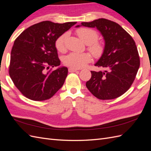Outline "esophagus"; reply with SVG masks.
Here are the masks:
<instances>
[{
    "instance_id": "esophagus-1",
    "label": "esophagus",
    "mask_w": 151,
    "mask_h": 151,
    "mask_svg": "<svg viewBox=\"0 0 151 151\" xmlns=\"http://www.w3.org/2000/svg\"><path fill=\"white\" fill-rule=\"evenodd\" d=\"M77 70H78V69H77V68H74L71 67L68 68V72H77Z\"/></svg>"
}]
</instances>
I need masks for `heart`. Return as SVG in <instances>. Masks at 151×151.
I'll return each mask as SVG.
<instances>
[{
  "mask_svg": "<svg viewBox=\"0 0 151 151\" xmlns=\"http://www.w3.org/2000/svg\"><path fill=\"white\" fill-rule=\"evenodd\" d=\"M77 33L81 40L86 44L89 45V49L95 57H100L104 51L103 45L96 40L98 38L97 32L93 29L81 28L77 29ZM65 34L59 36L55 42V46L58 51L64 49V40ZM91 61V56L88 53L72 52L65 57L64 63L67 66L74 68L84 67L87 63Z\"/></svg>",
  "mask_w": 151,
  "mask_h": 151,
  "instance_id": "1",
  "label": "heart"
}]
</instances>
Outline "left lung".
Returning a JSON list of instances; mask_svg holds the SVG:
<instances>
[{
	"instance_id": "8db88e82",
	"label": "left lung",
	"mask_w": 151,
	"mask_h": 151,
	"mask_svg": "<svg viewBox=\"0 0 151 151\" xmlns=\"http://www.w3.org/2000/svg\"><path fill=\"white\" fill-rule=\"evenodd\" d=\"M81 26L96 28L104 40V51L94 65L102 68L91 71L86 86L99 99H112L128 91L135 78L140 58L132 36L116 22L104 18L81 22Z\"/></svg>"
}]
</instances>
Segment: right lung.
Listing matches in <instances>:
<instances>
[{"label": "right lung", "mask_w": 151, "mask_h": 151, "mask_svg": "<svg viewBox=\"0 0 151 151\" xmlns=\"http://www.w3.org/2000/svg\"><path fill=\"white\" fill-rule=\"evenodd\" d=\"M76 23L43 21L29 27L16 39L11 53L9 75L24 96L34 101H44L62 88L68 68L48 69L60 65L56 40Z\"/></svg>", "instance_id": "right-lung-1"}]
</instances>
